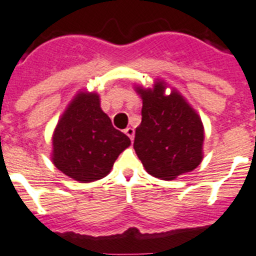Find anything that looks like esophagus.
<instances>
[{"instance_id":"1","label":"esophagus","mask_w":256,"mask_h":256,"mask_svg":"<svg viewBox=\"0 0 256 256\" xmlns=\"http://www.w3.org/2000/svg\"><path fill=\"white\" fill-rule=\"evenodd\" d=\"M125 134L128 135V138H130L131 140H134V135H135V131H134V128H128L125 130Z\"/></svg>"}]
</instances>
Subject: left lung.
<instances>
[{
    "label": "left lung",
    "mask_w": 256,
    "mask_h": 256,
    "mask_svg": "<svg viewBox=\"0 0 256 256\" xmlns=\"http://www.w3.org/2000/svg\"><path fill=\"white\" fill-rule=\"evenodd\" d=\"M164 90L162 82L153 90L139 88L143 108L134 150L150 175L172 180L201 164L204 126L180 95H165Z\"/></svg>",
    "instance_id": "obj_1"
}]
</instances>
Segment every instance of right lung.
I'll use <instances>...</instances> for the list:
<instances>
[{"label":"right lung","instance_id":"right-lung-1","mask_svg":"<svg viewBox=\"0 0 256 256\" xmlns=\"http://www.w3.org/2000/svg\"><path fill=\"white\" fill-rule=\"evenodd\" d=\"M52 161L62 172L88 183L106 176L120 153L130 146L128 135L113 128L96 94L77 95L52 136Z\"/></svg>","mask_w":256,"mask_h":256}]
</instances>
